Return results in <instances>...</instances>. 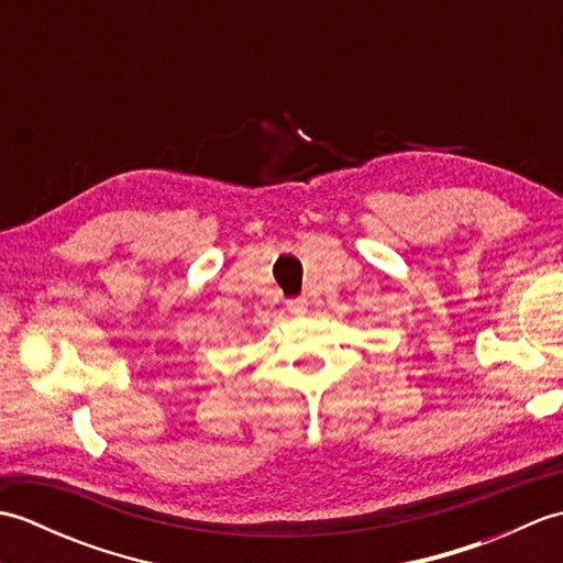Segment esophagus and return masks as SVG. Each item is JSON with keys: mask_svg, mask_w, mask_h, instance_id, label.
I'll list each match as a JSON object with an SVG mask.
<instances>
[{"mask_svg": "<svg viewBox=\"0 0 563 563\" xmlns=\"http://www.w3.org/2000/svg\"><path fill=\"white\" fill-rule=\"evenodd\" d=\"M288 312L290 314H305L307 312V300H305V297H300V300H290L288 302Z\"/></svg>", "mask_w": 563, "mask_h": 563, "instance_id": "esophagus-1", "label": "esophagus"}]
</instances>
